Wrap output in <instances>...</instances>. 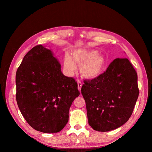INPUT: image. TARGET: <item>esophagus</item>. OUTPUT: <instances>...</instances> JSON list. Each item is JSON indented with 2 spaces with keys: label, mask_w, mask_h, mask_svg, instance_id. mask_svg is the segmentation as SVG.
Returning a JSON list of instances; mask_svg holds the SVG:
<instances>
[{
  "label": "esophagus",
  "mask_w": 152,
  "mask_h": 152,
  "mask_svg": "<svg viewBox=\"0 0 152 152\" xmlns=\"http://www.w3.org/2000/svg\"><path fill=\"white\" fill-rule=\"evenodd\" d=\"M77 84H78V89H79V91L80 92L82 84V83H81V82H80V81H78V82H77Z\"/></svg>",
  "instance_id": "esophagus-1"
}]
</instances>
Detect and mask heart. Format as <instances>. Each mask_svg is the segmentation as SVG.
Wrapping results in <instances>:
<instances>
[{
	"label": "heart",
	"instance_id": "1",
	"mask_svg": "<svg viewBox=\"0 0 152 152\" xmlns=\"http://www.w3.org/2000/svg\"><path fill=\"white\" fill-rule=\"evenodd\" d=\"M107 65L105 57L94 49H75L72 51V56L66 54L63 61L64 70L68 75H73L76 70V65H80V75L82 79L87 80L98 79L105 70Z\"/></svg>",
	"mask_w": 152,
	"mask_h": 152
}]
</instances>
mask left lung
Here are the masks:
<instances>
[{"mask_svg":"<svg viewBox=\"0 0 152 152\" xmlns=\"http://www.w3.org/2000/svg\"><path fill=\"white\" fill-rule=\"evenodd\" d=\"M84 82L81 93L89 124L94 130L112 131L129 120L139 89L137 73L128 59H115L98 79Z\"/></svg>","mask_w":152,"mask_h":152,"instance_id":"8db88e82","label":"left lung"}]
</instances>
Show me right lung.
Wrapping results in <instances>:
<instances>
[{
	"label": "right lung",
	"mask_w": 152,
	"mask_h": 152,
	"mask_svg": "<svg viewBox=\"0 0 152 152\" xmlns=\"http://www.w3.org/2000/svg\"><path fill=\"white\" fill-rule=\"evenodd\" d=\"M16 102L26 121L44 133L61 131L80 93L77 82L63 74L53 52L42 45L26 53L16 74Z\"/></svg>",
	"instance_id": "1"
}]
</instances>
